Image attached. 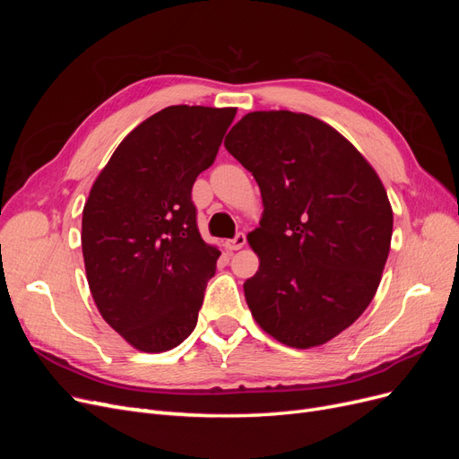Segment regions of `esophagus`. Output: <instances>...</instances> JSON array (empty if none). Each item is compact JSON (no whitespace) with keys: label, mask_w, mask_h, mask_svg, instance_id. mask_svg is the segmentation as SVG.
<instances>
[{"label":"esophagus","mask_w":459,"mask_h":459,"mask_svg":"<svg viewBox=\"0 0 459 459\" xmlns=\"http://www.w3.org/2000/svg\"><path fill=\"white\" fill-rule=\"evenodd\" d=\"M245 245H247V235L245 233H238L233 239L226 241V247L230 248V251H239V248H243Z\"/></svg>","instance_id":"obj_1"}]
</instances>
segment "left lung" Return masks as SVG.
Masks as SVG:
<instances>
[{"label": "left lung", "mask_w": 459, "mask_h": 459, "mask_svg": "<svg viewBox=\"0 0 459 459\" xmlns=\"http://www.w3.org/2000/svg\"><path fill=\"white\" fill-rule=\"evenodd\" d=\"M224 145L264 204L248 233L260 268L243 285L253 317L293 349L331 341L369 307L391 251L377 172L329 124L290 110L245 115Z\"/></svg>", "instance_id": "1"}]
</instances>
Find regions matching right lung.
Masks as SVG:
<instances>
[{
  "label": "right lung",
  "mask_w": 459,
  "mask_h": 459,
  "mask_svg": "<svg viewBox=\"0 0 459 459\" xmlns=\"http://www.w3.org/2000/svg\"><path fill=\"white\" fill-rule=\"evenodd\" d=\"M238 108L174 105L134 128L91 186L82 253L97 310L142 352H166L197 325L220 251L197 230L191 187Z\"/></svg>",
  "instance_id": "obj_1"
}]
</instances>
